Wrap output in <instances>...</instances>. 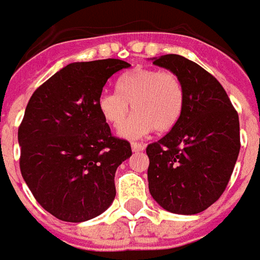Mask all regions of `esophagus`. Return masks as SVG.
I'll return each instance as SVG.
<instances>
[{
    "label": "esophagus",
    "instance_id": "obj_1",
    "mask_svg": "<svg viewBox=\"0 0 260 260\" xmlns=\"http://www.w3.org/2000/svg\"><path fill=\"white\" fill-rule=\"evenodd\" d=\"M131 147H132V150H134V152H143V150H145V145H143V143H138V142H134V143H132V145H131Z\"/></svg>",
    "mask_w": 260,
    "mask_h": 260
}]
</instances>
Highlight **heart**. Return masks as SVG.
Instances as JSON below:
<instances>
[{"label": "heart", "mask_w": 260, "mask_h": 260, "mask_svg": "<svg viewBox=\"0 0 260 260\" xmlns=\"http://www.w3.org/2000/svg\"><path fill=\"white\" fill-rule=\"evenodd\" d=\"M184 86L173 72L135 68L122 75L117 90H103L97 107L108 124L118 128L130 111L136 114L119 128L125 139H139L149 132H169L178 124L184 108Z\"/></svg>", "instance_id": "1"}]
</instances>
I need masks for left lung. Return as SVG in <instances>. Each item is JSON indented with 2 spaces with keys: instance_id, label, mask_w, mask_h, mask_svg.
Wrapping results in <instances>:
<instances>
[{
  "instance_id": "8db88e82",
  "label": "left lung",
  "mask_w": 260,
  "mask_h": 260,
  "mask_svg": "<svg viewBox=\"0 0 260 260\" xmlns=\"http://www.w3.org/2000/svg\"><path fill=\"white\" fill-rule=\"evenodd\" d=\"M184 86L185 100L169 134L146 147L153 199L177 214H196L221 196L240 153V119L218 80L177 54L152 58Z\"/></svg>"
}]
</instances>
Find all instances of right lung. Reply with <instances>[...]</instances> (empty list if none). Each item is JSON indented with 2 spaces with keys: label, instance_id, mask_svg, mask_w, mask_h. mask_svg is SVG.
<instances>
[{
  "label": "right lung",
  "instance_id": "obj_1",
  "mask_svg": "<svg viewBox=\"0 0 260 260\" xmlns=\"http://www.w3.org/2000/svg\"><path fill=\"white\" fill-rule=\"evenodd\" d=\"M128 67L114 58L72 62L26 106L18 129L20 173L43 209L62 221L90 220L115 198V171L132 150L111 135L97 99L108 78Z\"/></svg>",
  "mask_w": 260,
  "mask_h": 260
}]
</instances>
